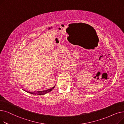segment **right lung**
I'll list each match as a JSON object with an SVG mask.
<instances>
[{"label":"right lung","mask_w":124,"mask_h":124,"mask_svg":"<svg viewBox=\"0 0 124 124\" xmlns=\"http://www.w3.org/2000/svg\"><path fill=\"white\" fill-rule=\"evenodd\" d=\"M54 87H55V86H54L53 87H52V88H51L49 89L43 90V91H38V92H27L28 93H30L31 94H35V95H43V94H46V93L50 92L51 91H52L54 88Z\"/></svg>","instance_id":"add662e5"}]
</instances>
